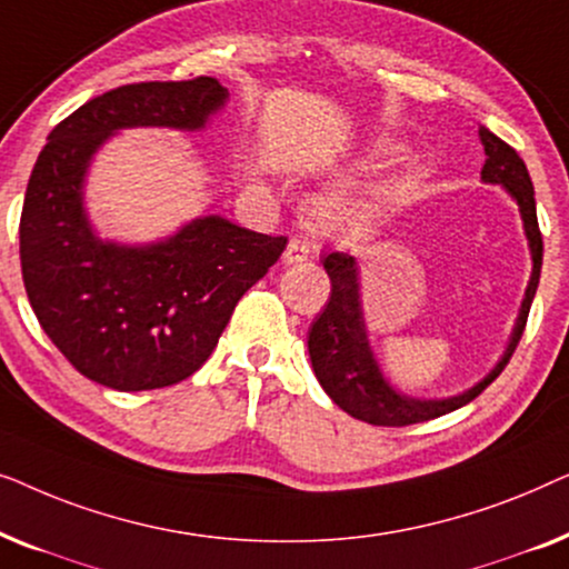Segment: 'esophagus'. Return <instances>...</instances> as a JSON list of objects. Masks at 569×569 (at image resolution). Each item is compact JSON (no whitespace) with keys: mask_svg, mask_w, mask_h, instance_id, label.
<instances>
[{"mask_svg":"<svg viewBox=\"0 0 569 569\" xmlns=\"http://www.w3.org/2000/svg\"><path fill=\"white\" fill-rule=\"evenodd\" d=\"M318 253V248L310 243V240L306 238H290V243H287L284 248V263H302L308 259H313V256Z\"/></svg>","mask_w":569,"mask_h":569,"instance_id":"esophagus-1","label":"esophagus"}]
</instances>
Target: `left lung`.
Returning a JSON list of instances; mask_svg holds the SVG:
<instances>
[{
    "label": "left lung",
    "mask_w": 569,
    "mask_h": 569,
    "mask_svg": "<svg viewBox=\"0 0 569 569\" xmlns=\"http://www.w3.org/2000/svg\"><path fill=\"white\" fill-rule=\"evenodd\" d=\"M479 139L485 144V168H481V181L502 186L510 193V199L518 204L520 220L528 238V251H531V279H528L526 298L520 302V313L512 326L510 341L492 370L487 372L479 383L466 388L463 393L448 396V399H415L388 383L383 370L372 352L368 339V326L362 316L360 300V269H357L355 256L349 253H329L323 256V269L331 279V298L323 313L316 318L308 331V355L313 362V372L329 399L345 409L355 419H362L368 425L380 427H403L427 422V419L442 417L448 411H456L466 403L477 399L485 388L505 370L516 352L520 337H523L528 310H531L536 287L541 277V256L543 243L536 220V199L533 183L528 176L526 162L520 154L505 144L500 137L481 127Z\"/></svg>",
    "instance_id": "8db88e82"
}]
</instances>
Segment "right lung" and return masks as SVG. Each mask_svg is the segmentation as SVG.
Listing matches in <instances>:
<instances>
[{
  "instance_id": "add662e5",
  "label": "right lung",
  "mask_w": 569,
  "mask_h": 569,
  "mask_svg": "<svg viewBox=\"0 0 569 569\" xmlns=\"http://www.w3.org/2000/svg\"><path fill=\"white\" fill-rule=\"evenodd\" d=\"M214 77L108 90L49 134L20 217L30 308L84 378L116 391H152L197 372L238 300L282 256L287 238L197 217L154 243H116L92 228L84 178L121 129L201 131L228 103Z\"/></svg>"
}]
</instances>
